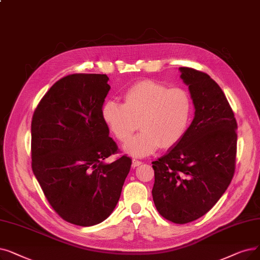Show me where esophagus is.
Instances as JSON below:
<instances>
[{
    "mask_svg": "<svg viewBox=\"0 0 260 260\" xmlns=\"http://www.w3.org/2000/svg\"><path fill=\"white\" fill-rule=\"evenodd\" d=\"M141 164H142V161H140V160H138V159H133V161H132V167H133V168H137V167H139Z\"/></svg>",
    "mask_w": 260,
    "mask_h": 260,
    "instance_id": "1",
    "label": "esophagus"
}]
</instances>
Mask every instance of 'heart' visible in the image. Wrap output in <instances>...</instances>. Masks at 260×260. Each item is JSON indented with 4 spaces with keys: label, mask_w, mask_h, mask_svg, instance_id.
<instances>
[{
    "label": "heart",
    "mask_w": 260,
    "mask_h": 260,
    "mask_svg": "<svg viewBox=\"0 0 260 260\" xmlns=\"http://www.w3.org/2000/svg\"><path fill=\"white\" fill-rule=\"evenodd\" d=\"M192 111V98L186 89L168 88L159 82L143 80L126 89L123 104L107 101L102 117L120 142H126L140 127L142 131L124 145V152L144 157L160 146L169 149L182 140Z\"/></svg>",
    "instance_id": "heart-1"
}]
</instances>
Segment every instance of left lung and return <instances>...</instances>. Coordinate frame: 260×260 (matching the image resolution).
I'll return each mask as SVG.
<instances>
[{"label": "left lung", "mask_w": 260, "mask_h": 260, "mask_svg": "<svg viewBox=\"0 0 260 260\" xmlns=\"http://www.w3.org/2000/svg\"><path fill=\"white\" fill-rule=\"evenodd\" d=\"M194 105L185 136L153 161L152 196L161 216L177 224L208 212L228 189L235 172L237 122L229 101L212 78L180 67Z\"/></svg>", "instance_id": "8db88e82"}]
</instances>
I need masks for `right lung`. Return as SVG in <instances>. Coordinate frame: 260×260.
<instances>
[{"mask_svg": "<svg viewBox=\"0 0 260 260\" xmlns=\"http://www.w3.org/2000/svg\"><path fill=\"white\" fill-rule=\"evenodd\" d=\"M106 74L76 73L56 82L31 120V169L50 205L67 222L92 226L107 219L132 165L109 137L102 108Z\"/></svg>", "mask_w": 260, "mask_h": 260, "instance_id": "right-lung-1", "label": "right lung"}]
</instances>
